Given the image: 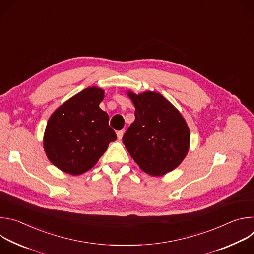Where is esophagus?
Segmentation results:
<instances>
[{"label":"esophagus","instance_id":"obj_1","mask_svg":"<svg viewBox=\"0 0 254 254\" xmlns=\"http://www.w3.org/2000/svg\"><path fill=\"white\" fill-rule=\"evenodd\" d=\"M124 130H119L118 132H117V135H118V138L119 139H122L123 138V135H124Z\"/></svg>","mask_w":254,"mask_h":254}]
</instances>
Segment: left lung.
<instances>
[{"instance_id": "8db88e82", "label": "left lung", "mask_w": 254, "mask_h": 254, "mask_svg": "<svg viewBox=\"0 0 254 254\" xmlns=\"http://www.w3.org/2000/svg\"><path fill=\"white\" fill-rule=\"evenodd\" d=\"M135 107L134 122L123 142L139 168L150 175L162 176L182 162L190 144V130L177 108L162 94L127 91Z\"/></svg>"}]
</instances>
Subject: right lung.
Listing matches in <instances>:
<instances>
[{"mask_svg":"<svg viewBox=\"0 0 254 254\" xmlns=\"http://www.w3.org/2000/svg\"><path fill=\"white\" fill-rule=\"evenodd\" d=\"M104 91L87 87L60 105L48 120L44 150L49 161L71 175L90 170L117 139L108 115L99 107Z\"/></svg>","mask_w":254,"mask_h":254,"instance_id":"add662e5","label":"right lung"}]
</instances>
